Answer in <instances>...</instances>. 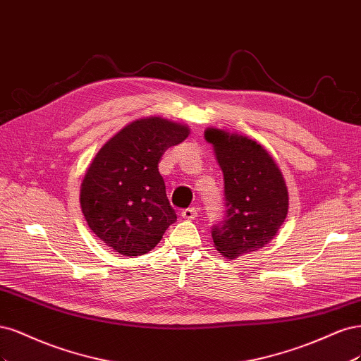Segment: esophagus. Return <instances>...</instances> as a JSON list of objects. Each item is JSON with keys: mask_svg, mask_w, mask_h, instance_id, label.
<instances>
[{"mask_svg": "<svg viewBox=\"0 0 361 361\" xmlns=\"http://www.w3.org/2000/svg\"><path fill=\"white\" fill-rule=\"evenodd\" d=\"M181 216H183L185 220H193V219H196V216H197V208H196V207L185 208V210L181 212Z\"/></svg>", "mask_w": 361, "mask_h": 361, "instance_id": "esophagus-1", "label": "esophagus"}]
</instances>
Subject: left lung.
<instances>
[{"mask_svg": "<svg viewBox=\"0 0 361 361\" xmlns=\"http://www.w3.org/2000/svg\"><path fill=\"white\" fill-rule=\"evenodd\" d=\"M224 171L225 216L213 226L214 246L229 259L269 244L288 214V190L270 154L252 139L207 129Z\"/></svg>", "mask_w": 361, "mask_h": 361, "instance_id": "8db88e82", "label": "left lung"}]
</instances>
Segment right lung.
<instances>
[{"label":"right lung","instance_id":"add662e5","mask_svg":"<svg viewBox=\"0 0 361 361\" xmlns=\"http://www.w3.org/2000/svg\"><path fill=\"white\" fill-rule=\"evenodd\" d=\"M188 136L185 126L147 117L126 126L100 148L82 181L80 208L106 246L124 257L144 255L176 222L159 161Z\"/></svg>","mask_w":361,"mask_h":361}]
</instances>
